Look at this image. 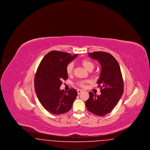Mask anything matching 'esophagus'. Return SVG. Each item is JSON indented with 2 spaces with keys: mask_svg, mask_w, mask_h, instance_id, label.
Listing matches in <instances>:
<instances>
[{
  "mask_svg": "<svg viewBox=\"0 0 150 150\" xmlns=\"http://www.w3.org/2000/svg\"><path fill=\"white\" fill-rule=\"evenodd\" d=\"M83 90H81V89H78V91H77V92H78V94H80V93H81V92H83Z\"/></svg>",
  "mask_w": 150,
  "mask_h": 150,
  "instance_id": "34e87169",
  "label": "esophagus"
}]
</instances>
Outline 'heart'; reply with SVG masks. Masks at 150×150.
Segmentation results:
<instances>
[{
    "mask_svg": "<svg viewBox=\"0 0 150 150\" xmlns=\"http://www.w3.org/2000/svg\"><path fill=\"white\" fill-rule=\"evenodd\" d=\"M81 64L84 67V68L88 71H92L94 67V64L93 62L87 58H84L81 60L80 61ZM74 70V64L73 63L70 62L67 65L66 67V72L68 75H71ZM86 81H80L78 83V85L81 87H84Z\"/></svg>",
    "mask_w": 150,
    "mask_h": 150,
    "instance_id": "heart-1",
    "label": "heart"
}]
</instances>
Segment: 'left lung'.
Returning <instances> with one entry per match:
<instances>
[{"label": "left lung", "mask_w": 150, "mask_h": 150, "mask_svg": "<svg viewBox=\"0 0 150 150\" xmlns=\"http://www.w3.org/2000/svg\"><path fill=\"white\" fill-rule=\"evenodd\" d=\"M88 56L97 60L101 71L97 81L101 94L90 92L86 102L87 110L97 116H103L111 112L121 98L124 92V82L120 66L111 54L105 52L89 53Z\"/></svg>", "instance_id": "obj_1"}]
</instances>
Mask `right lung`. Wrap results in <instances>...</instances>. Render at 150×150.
Segmentation results:
<instances>
[{"label": "right lung", "mask_w": 150, "mask_h": 150, "mask_svg": "<svg viewBox=\"0 0 150 150\" xmlns=\"http://www.w3.org/2000/svg\"><path fill=\"white\" fill-rule=\"evenodd\" d=\"M77 56L52 50L44 57L38 66L34 79L36 94L43 107L52 114L69 111L76 98L75 89L66 92L59 88L62 81L68 79L67 65Z\"/></svg>", "instance_id": "add662e5"}]
</instances>
